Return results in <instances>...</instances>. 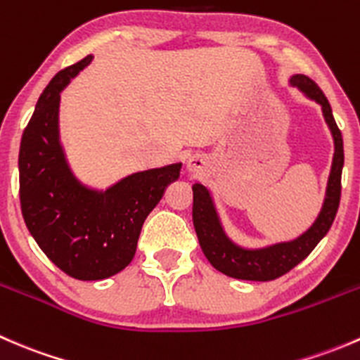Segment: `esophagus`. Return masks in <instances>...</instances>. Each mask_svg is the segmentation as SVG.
<instances>
[{
  "label": "esophagus",
  "instance_id": "esophagus-1",
  "mask_svg": "<svg viewBox=\"0 0 360 360\" xmlns=\"http://www.w3.org/2000/svg\"><path fill=\"white\" fill-rule=\"evenodd\" d=\"M207 165V160L205 157H202V155H193V157H190V160H188L186 167L188 170H190L191 174H200L203 169H205Z\"/></svg>",
  "mask_w": 360,
  "mask_h": 360
}]
</instances>
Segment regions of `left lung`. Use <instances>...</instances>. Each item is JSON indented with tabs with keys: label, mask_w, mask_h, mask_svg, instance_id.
Wrapping results in <instances>:
<instances>
[{
	"label": "left lung",
	"mask_w": 360,
	"mask_h": 360,
	"mask_svg": "<svg viewBox=\"0 0 360 360\" xmlns=\"http://www.w3.org/2000/svg\"><path fill=\"white\" fill-rule=\"evenodd\" d=\"M289 83L300 89L308 99L315 101L322 108L326 123L335 141L331 172H329L328 188L322 209L317 219L307 231L289 242H277L259 249H248L235 244L224 231L219 214L214 205L212 195L200 183L193 184V224L197 231L200 248L209 263L221 274L240 281L268 282L282 277L292 270L297 263L304 259L315 245L326 237L335 221L341 197V170H343V137L338 129L329 101L317 83L304 75H292Z\"/></svg>",
	"instance_id": "left-lung-1"
}]
</instances>
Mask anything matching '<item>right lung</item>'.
Masks as SVG:
<instances>
[{"label": "right lung", "mask_w": 360, "mask_h": 360, "mask_svg": "<svg viewBox=\"0 0 360 360\" xmlns=\"http://www.w3.org/2000/svg\"><path fill=\"white\" fill-rule=\"evenodd\" d=\"M90 63L92 56L57 72L36 103L20 141V207L29 233L57 268L78 281H104L134 259L144 219L183 163L134 172L106 190L72 174L60 144V92Z\"/></svg>", "instance_id": "obj_1"}]
</instances>
